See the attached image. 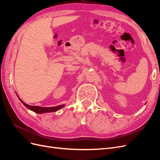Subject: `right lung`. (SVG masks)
<instances>
[{
	"mask_svg": "<svg viewBox=\"0 0 160 160\" xmlns=\"http://www.w3.org/2000/svg\"><path fill=\"white\" fill-rule=\"evenodd\" d=\"M20 101L22 102V103L26 106V107L31 109V111H34V112L37 113H48V112H53V111H57L58 110H59L62 108L64 107V105H58L56 106V107H52V108H42V107H38V106H31V105H28L26 104L25 102L19 98Z\"/></svg>",
	"mask_w": 160,
	"mask_h": 160,
	"instance_id": "obj_1",
	"label": "right lung"
}]
</instances>
